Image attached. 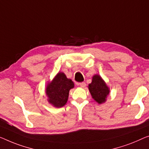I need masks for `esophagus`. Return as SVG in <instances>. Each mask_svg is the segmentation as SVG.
<instances>
[{
  "mask_svg": "<svg viewBox=\"0 0 149 149\" xmlns=\"http://www.w3.org/2000/svg\"><path fill=\"white\" fill-rule=\"evenodd\" d=\"M78 85L80 86V87H81V88H84V87H86V84L85 82H81V83H79L78 84Z\"/></svg>",
  "mask_w": 149,
  "mask_h": 149,
  "instance_id": "1",
  "label": "esophagus"
}]
</instances>
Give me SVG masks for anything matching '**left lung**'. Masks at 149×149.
Instances as JSON below:
<instances>
[{"instance_id":"left-lung-1","label":"left lung","mask_w":149,"mask_h":149,"mask_svg":"<svg viewBox=\"0 0 149 149\" xmlns=\"http://www.w3.org/2000/svg\"><path fill=\"white\" fill-rule=\"evenodd\" d=\"M88 88L93 99L96 102L100 104L105 102L110 90L100 75L96 74L92 77V83L89 84Z\"/></svg>"}]
</instances>
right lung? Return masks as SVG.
Segmentation results:
<instances>
[{"label": "right lung", "mask_w": 149, "mask_h": 149, "mask_svg": "<svg viewBox=\"0 0 149 149\" xmlns=\"http://www.w3.org/2000/svg\"><path fill=\"white\" fill-rule=\"evenodd\" d=\"M74 87L72 79H68L64 73L59 72L47 85L45 91L49 103L54 107H63L68 102L70 90Z\"/></svg>", "instance_id": "obj_1"}]
</instances>
